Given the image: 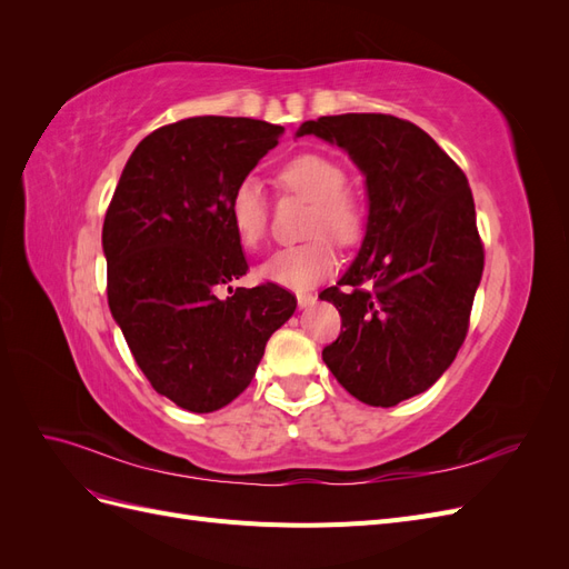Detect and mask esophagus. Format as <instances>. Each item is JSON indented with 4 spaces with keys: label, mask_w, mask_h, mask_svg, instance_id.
I'll use <instances>...</instances> for the list:
<instances>
[{
    "label": "esophagus",
    "mask_w": 569,
    "mask_h": 569,
    "mask_svg": "<svg viewBox=\"0 0 569 569\" xmlns=\"http://www.w3.org/2000/svg\"><path fill=\"white\" fill-rule=\"evenodd\" d=\"M297 303H299V308H308L316 303V297L313 295H297Z\"/></svg>",
    "instance_id": "34e87169"
}]
</instances>
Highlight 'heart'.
<instances>
[{"mask_svg":"<svg viewBox=\"0 0 569 569\" xmlns=\"http://www.w3.org/2000/svg\"><path fill=\"white\" fill-rule=\"evenodd\" d=\"M280 182L289 192L313 203L306 220V234L313 237L299 247L274 251L266 263L258 266V280L280 284L287 289H311L335 270L337 244H353L363 218L356 201L347 192V173L318 153H303L291 159L280 170ZM230 222L239 242L247 249L261 244L268 222V203L263 187L253 178H244L230 194Z\"/></svg>","mask_w":569,"mask_h":569,"instance_id":"heart-1","label":"heart"}]
</instances>
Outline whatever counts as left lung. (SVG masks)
Masks as SVG:
<instances>
[{"instance_id": "1", "label": "left lung", "mask_w": 569, "mask_h": 569, "mask_svg": "<svg viewBox=\"0 0 569 569\" xmlns=\"http://www.w3.org/2000/svg\"><path fill=\"white\" fill-rule=\"evenodd\" d=\"M303 134L347 151L368 194L353 263L320 291L341 316L322 360L358 401L389 408L432 387L468 335L485 270L470 184L432 137L396 116H322L301 123Z\"/></svg>"}]
</instances>
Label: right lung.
Wrapping results in <instances>:
<instances>
[{
  "label": "right lung",
  "instance_id": "add662e5",
  "mask_svg": "<svg viewBox=\"0 0 569 569\" xmlns=\"http://www.w3.org/2000/svg\"><path fill=\"white\" fill-rule=\"evenodd\" d=\"M284 128L199 116L147 134L120 176L101 230L111 316L151 387L213 412L256 375L270 335L297 311L278 284L237 287L247 258L230 194ZM228 286L230 298L217 291Z\"/></svg>",
  "mask_w": 569,
  "mask_h": 569
}]
</instances>
